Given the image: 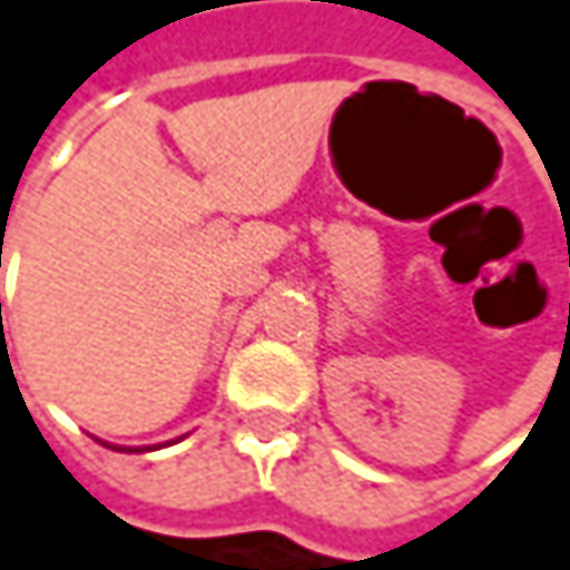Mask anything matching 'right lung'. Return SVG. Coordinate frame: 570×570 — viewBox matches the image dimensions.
I'll list each match as a JSON object with an SVG mask.
<instances>
[{
	"label": "right lung",
	"mask_w": 570,
	"mask_h": 570,
	"mask_svg": "<svg viewBox=\"0 0 570 570\" xmlns=\"http://www.w3.org/2000/svg\"><path fill=\"white\" fill-rule=\"evenodd\" d=\"M135 452H138V449H135Z\"/></svg>",
	"instance_id": "add662e5"
}]
</instances>
